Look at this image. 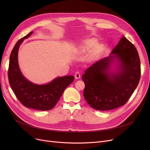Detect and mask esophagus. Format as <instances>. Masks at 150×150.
Returning <instances> with one entry per match:
<instances>
[{"label": "esophagus", "mask_w": 150, "mask_h": 150, "mask_svg": "<svg viewBox=\"0 0 150 150\" xmlns=\"http://www.w3.org/2000/svg\"><path fill=\"white\" fill-rule=\"evenodd\" d=\"M81 77V74H80V72H78V71H77V72L75 73V78H76V79H79V78Z\"/></svg>", "instance_id": "esophagus-1"}]
</instances>
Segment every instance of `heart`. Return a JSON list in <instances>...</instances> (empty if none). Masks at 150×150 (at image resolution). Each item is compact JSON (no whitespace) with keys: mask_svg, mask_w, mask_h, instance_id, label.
<instances>
[{"mask_svg":"<svg viewBox=\"0 0 150 150\" xmlns=\"http://www.w3.org/2000/svg\"><path fill=\"white\" fill-rule=\"evenodd\" d=\"M94 44H95V41H94L93 40L89 41L88 42L86 43V45L83 47V50H88L89 49H90L91 47H92L93 45Z\"/></svg>","mask_w":150,"mask_h":150,"instance_id":"1","label":"heart"}]
</instances>
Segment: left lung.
<instances>
[{
  "instance_id": "1",
  "label": "left lung",
  "mask_w": 150,
  "mask_h": 150,
  "mask_svg": "<svg viewBox=\"0 0 150 150\" xmlns=\"http://www.w3.org/2000/svg\"><path fill=\"white\" fill-rule=\"evenodd\" d=\"M119 61V72H108L113 59ZM140 61L135 46L123 36L109 57L100 59L85 71L83 95L93 109L108 111L120 107L128 101L139 84Z\"/></svg>"
}]
</instances>
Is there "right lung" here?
I'll list each match as a JSON object with an SVG mask.
<instances>
[{
  "mask_svg": "<svg viewBox=\"0 0 150 150\" xmlns=\"http://www.w3.org/2000/svg\"><path fill=\"white\" fill-rule=\"evenodd\" d=\"M32 33L30 32L19 39L14 46L10 57L8 76L14 93L23 106L39 111H47L56 105L65 89L74 81V76L69 75L57 78L44 85H37L25 79L19 68L18 53L23 39Z\"/></svg>",
  "mask_w": 150,
  "mask_h": 150,
  "instance_id": "1",
  "label": "right lung"
}]
</instances>
